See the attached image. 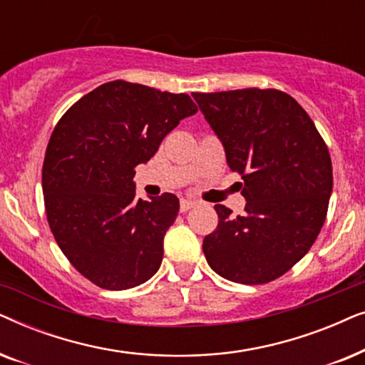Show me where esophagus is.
<instances>
[{
	"mask_svg": "<svg viewBox=\"0 0 365 365\" xmlns=\"http://www.w3.org/2000/svg\"><path fill=\"white\" fill-rule=\"evenodd\" d=\"M192 207H196V201H192V199H181V211L182 212H186Z\"/></svg>",
	"mask_w": 365,
	"mask_h": 365,
	"instance_id": "esophagus-1",
	"label": "esophagus"
}]
</instances>
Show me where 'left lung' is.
<instances>
[{
	"mask_svg": "<svg viewBox=\"0 0 365 365\" xmlns=\"http://www.w3.org/2000/svg\"><path fill=\"white\" fill-rule=\"evenodd\" d=\"M241 174V216L216 204L219 224L202 251L214 272L266 284L306 256L324 226L332 192L329 149L301 104L277 89L192 93ZM242 186V184H241Z\"/></svg>",
	"mask_w": 365,
	"mask_h": 365,
	"instance_id": "obj_1",
	"label": "left lung"
}]
</instances>
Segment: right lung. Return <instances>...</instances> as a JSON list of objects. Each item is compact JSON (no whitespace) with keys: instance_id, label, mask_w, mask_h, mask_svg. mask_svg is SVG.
<instances>
[{"instance_id":"1","label":"right lung","mask_w":365,"mask_h":365,"mask_svg":"<svg viewBox=\"0 0 365 365\" xmlns=\"http://www.w3.org/2000/svg\"><path fill=\"white\" fill-rule=\"evenodd\" d=\"M196 113L187 94L116 79L74 103L54 128L43 163L48 222L64 256L96 286L124 291L158 272L179 199H138L134 168Z\"/></svg>"}]
</instances>
